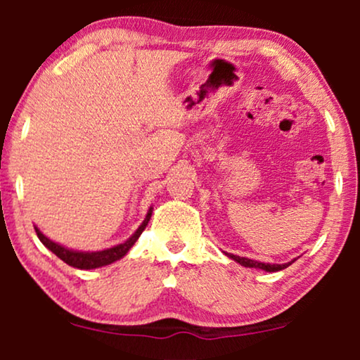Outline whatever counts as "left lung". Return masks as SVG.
Returning <instances> with one entry per match:
<instances>
[{"mask_svg":"<svg viewBox=\"0 0 360 360\" xmlns=\"http://www.w3.org/2000/svg\"><path fill=\"white\" fill-rule=\"evenodd\" d=\"M226 255H228L229 259L236 260L238 264L244 265V267L262 269V270H265V272H278V270L287 269L288 265H292L295 260H297V259H293L292 262H288V264H264V262H257V260H252V259H248V257H239V255H234V254H226Z\"/></svg>","mask_w":360,"mask_h":360,"instance_id":"1","label":"left lung"}]
</instances>
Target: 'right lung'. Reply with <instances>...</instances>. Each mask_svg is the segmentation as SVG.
<instances>
[{"instance_id":"add662e5","label":"right lung","mask_w":360,"mask_h":360,"mask_svg":"<svg viewBox=\"0 0 360 360\" xmlns=\"http://www.w3.org/2000/svg\"><path fill=\"white\" fill-rule=\"evenodd\" d=\"M150 216H152V208L147 211L146 219L142 221V224L139 226V228H137L136 233L126 240V243L117 244V245H115V248H110V249H105V250H96V252H80V250L67 249V248H63V245L53 243V240L46 238V236H44L37 228H34V229H36V234H37V238L41 239V243L46 245L49 250H52V252L56 254L58 259H62L63 262L72 265V267H75V269L90 270V269L103 267V265H110L112 262H116V260L124 257V255L129 252V249L132 248V245H134L136 240L139 239L142 231L146 229V226H147V223H149Z\"/></svg>"}]
</instances>
